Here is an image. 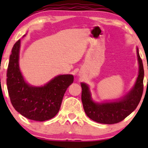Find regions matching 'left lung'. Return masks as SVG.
<instances>
[{"mask_svg":"<svg viewBox=\"0 0 148 148\" xmlns=\"http://www.w3.org/2000/svg\"><path fill=\"white\" fill-rule=\"evenodd\" d=\"M139 74L136 83L132 90L120 100L117 102L95 103L92 100L89 87L82 83V102L86 115L93 121L102 124H115L122 121L138 107L143 92L144 69L143 61L137 49Z\"/></svg>","mask_w":148,"mask_h":148,"instance_id":"8db88e82","label":"left lung"}]
</instances>
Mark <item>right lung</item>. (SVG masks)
Here are the masks:
<instances>
[{
	"mask_svg": "<svg viewBox=\"0 0 148 148\" xmlns=\"http://www.w3.org/2000/svg\"><path fill=\"white\" fill-rule=\"evenodd\" d=\"M21 39L12 49L7 69V88L10 102L15 110L31 120L53 118L59 111L67 88L74 77L64 74L55 77L44 86L35 87L25 82L18 66Z\"/></svg>",
	"mask_w": 148,
	"mask_h": 148,
	"instance_id": "1",
	"label": "right lung"
}]
</instances>
